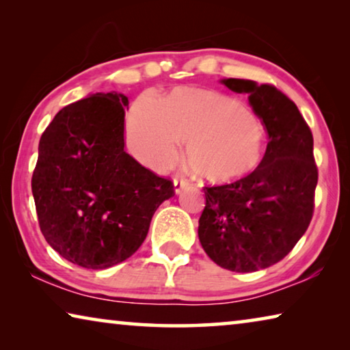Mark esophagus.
Listing matches in <instances>:
<instances>
[{"mask_svg":"<svg viewBox=\"0 0 350 350\" xmlns=\"http://www.w3.org/2000/svg\"><path fill=\"white\" fill-rule=\"evenodd\" d=\"M174 183V193L179 194L180 191H183L188 187V180L187 179H180V177H176V179L173 180Z\"/></svg>","mask_w":350,"mask_h":350,"instance_id":"obj_1","label":"esophagus"}]
</instances>
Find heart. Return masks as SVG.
I'll return each instance as SVG.
<instances>
[{"mask_svg":"<svg viewBox=\"0 0 350 350\" xmlns=\"http://www.w3.org/2000/svg\"><path fill=\"white\" fill-rule=\"evenodd\" d=\"M177 142L187 144L185 165L198 179L228 182L258 167L265 131L258 116L238 100L208 90L177 88L161 103L135 100L128 117V144L152 170L170 167Z\"/></svg>","mask_w":350,"mask_h":350,"instance_id":"obj_1","label":"heart"}]
</instances>
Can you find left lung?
<instances>
[{"instance_id":"1","label":"left lung","mask_w":350,"mask_h":350,"mask_svg":"<svg viewBox=\"0 0 350 350\" xmlns=\"http://www.w3.org/2000/svg\"><path fill=\"white\" fill-rule=\"evenodd\" d=\"M221 83L247 94L269 144L244 179L204 188L198 234L217 265L250 273L280 262L309 227L318 182L313 137L296 105L275 86L242 79Z\"/></svg>"}]
</instances>
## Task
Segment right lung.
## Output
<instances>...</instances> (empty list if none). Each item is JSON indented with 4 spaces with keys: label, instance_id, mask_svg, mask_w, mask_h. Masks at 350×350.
I'll return each mask as SVG.
<instances>
[{
    "label": "right lung",
    "instance_id": "obj_1",
    "mask_svg": "<svg viewBox=\"0 0 350 350\" xmlns=\"http://www.w3.org/2000/svg\"><path fill=\"white\" fill-rule=\"evenodd\" d=\"M120 92H96L57 112L40 139L32 194L41 233L69 262L103 270L139 250L154 211L174 196L125 151Z\"/></svg>",
    "mask_w": 350,
    "mask_h": 350
}]
</instances>
